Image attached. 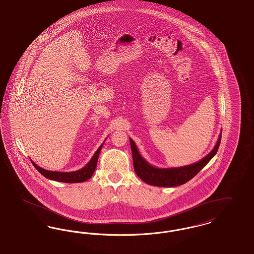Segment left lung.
Instances as JSON below:
<instances>
[{
    "instance_id": "8db88e82",
    "label": "left lung",
    "mask_w": 254,
    "mask_h": 254,
    "mask_svg": "<svg viewBox=\"0 0 254 254\" xmlns=\"http://www.w3.org/2000/svg\"><path fill=\"white\" fill-rule=\"evenodd\" d=\"M221 135L222 133H220L213 150L202 160L191 165L172 169H157L147 163L139 155L132 139H130L134 172L145 183L156 187H176L185 184L192 177H195L217 153L220 145Z\"/></svg>"
}]
</instances>
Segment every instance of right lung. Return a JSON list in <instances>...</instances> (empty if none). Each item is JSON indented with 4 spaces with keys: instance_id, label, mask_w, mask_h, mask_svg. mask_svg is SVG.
<instances>
[{
    "instance_id": "right-lung-1",
    "label": "right lung",
    "mask_w": 254,
    "mask_h": 254,
    "mask_svg": "<svg viewBox=\"0 0 254 254\" xmlns=\"http://www.w3.org/2000/svg\"><path fill=\"white\" fill-rule=\"evenodd\" d=\"M102 145L101 144L99 146L98 151L95 153L94 156L92 157V159L90 160L87 165L85 166L84 168H82L81 170L77 171V172H72V173H59V172H51V171H46L43 168L39 167L38 165H36L34 163L33 161L32 164L34 167L44 176V177L48 178V179H51V180H55V181H60V182H64V183H79V182H84L86 180L90 179L95 170H96V167L98 164V159H99V153H100V150L102 148Z\"/></svg>"
}]
</instances>
